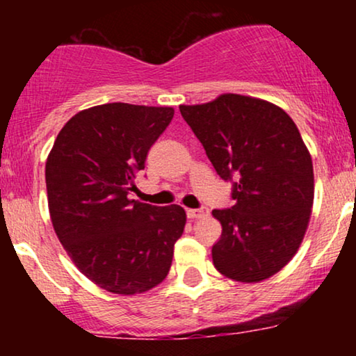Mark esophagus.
<instances>
[{
  "label": "esophagus",
  "mask_w": 356,
  "mask_h": 356,
  "mask_svg": "<svg viewBox=\"0 0 356 356\" xmlns=\"http://www.w3.org/2000/svg\"><path fill=\"white\" fill-rule=\"evenodd\" d=\"M207 214H209V209H207V207H199V209H189V211H187V216H189L191 219L206 218Z\"/></svg>",
  "instance_id": "1"
}]
</instances>
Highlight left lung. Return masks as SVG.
<instances>
[{
	"label": "left lung",
	"mask_w": 356,
	"mask_h": 356,
	"mask_svg": "<svg viewBox=\"0 0 356 356\" xmlns=\"http://www.w3.org/2000/svg\"><path fill=\"white\" fill-rule=\"evenodd\" d=\"M234 206L214 209L222 226L212 246L220 275L259 283L281 271L303 243L314 199L312 155L291 117L271 102L222 93L201 105H181Z\"/></svg>",
	"instance_id": "8db88e82"
}]
</instances>
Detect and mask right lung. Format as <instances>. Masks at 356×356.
I'll use <instances>...</instances> for the list:
<instances>
[{"instance_id":"right-lung-1","label":"right lung","mask_w":356,"mask_h":356,"mask_svg":"<svg viewBox=\"0 0 356 356\" xmlns=\"http://www.w3.org/2000/svg\"><path fill=\"white\" fill-rule=\"evenodd\" d=\"M172 117V107L97 105L73 115L48 154L53 229L80 273L113 295H140L161 284L186 226L177 204L129 199Z\"/></svg>"}]
</instances>
